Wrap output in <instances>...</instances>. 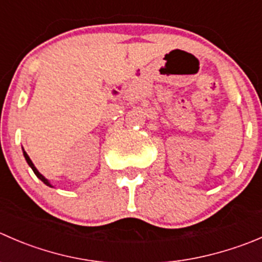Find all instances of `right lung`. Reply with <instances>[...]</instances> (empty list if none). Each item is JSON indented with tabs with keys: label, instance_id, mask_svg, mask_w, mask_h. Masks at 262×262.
Returning <instances> with one entry per match:
<instances>
[{
	"label": "right lung",
	"instance_id": "obj_1",
	"mask_svg": "<svg viewBox=\"0 0 262 262\" xmlns=\"http://www.w3.org/2000/svg\"><path fill=\"white\" fill-rule=\"evenodd\" d=\"M23 155H24V157H25V160H27L28 165H29V166L32 167V170H33V171H34V174L37 175V178H38V179H40V180H42V182L45 183L46 185H48V187H52V184H51V183H50V180H48V179H46V178L43 177V175L40 174L39 171H38V170H37V167L34 166V164H33V162H32V160H30V157L28 156V154H27V152L24 151V149H23Z\"/></svg>",
	"mask_w": 262,
	"mask_h": 262
}]
</instances>
